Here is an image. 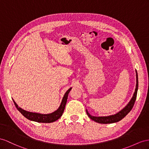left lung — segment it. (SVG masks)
<instances>
[{"label": "left lung", "mask_w": 149, "mask_h": 149, "mask_svg": "<svg viewBox=\"0 0 149 149\" xmlns=\"http://www.w3.org/2000/svg\"><path fill=\"white\" fill-rule=\"evenodd\" d=\"M136 88H135V93L133 94V96L131 99L130 101L128 102V104L123 109L121 110L120 112L114 114V115H111L108 116H91V114L88 113V111H87V110L86 109V113L87 115H88V116L93 121L97 122V123H102V124L116 123V122L119 121L123 119V118L125 116H127V114L131 111L136 101L137 91H138V87H139L138 74H137L136 71Z\"/></svg>", "instance_id": "obj_1"}]
</instances>
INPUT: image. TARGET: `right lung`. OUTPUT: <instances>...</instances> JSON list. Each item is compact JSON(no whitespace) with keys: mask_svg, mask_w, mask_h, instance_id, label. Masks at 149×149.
<instances>
[{"mask_svg":"<svg viewBox=\"0 0 149 149\" xmlns=\"http://www.w3.org/2000/svg\"><path fill=\"white\" fill-rule=\"evenodd\" d=\"M71 89L72 88H70L65 93V94H64L62 102H61V104L59 106L58 109L56 110L55 111L49 114H43L32 113V112L25 111V110L21 109L19 107H18L17 104L15 102V101L14 100L13 101L18 111H19L25 118H27V119L31 121H34L39 122V123H52V122H54L57 120H58L59 118L62 116V114L64 111L65 107V105L67 103L68 94L70 93Z\"/></svg>","mask_w":149,"mask_h":149,"instance_id":"1","label":"right lung"}]
</instances>
